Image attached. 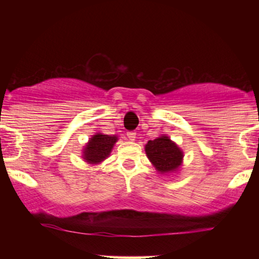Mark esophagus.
<instances>
[{
  "label": "esophagus",
  "instance_id": "obj_1",
  "mask_svg": "<svg viewBox=\"0 0 259 259\" xmlns=\"http://www.w3.org/2000/svg\"><path fill=\"white\" fill-rule=\"evenodd\" d=\"M126 136H127V139L130 140V141H134V140L136 139V133L135 132H130V133L126 134Z\"/></svg>",
  "mask_w": 259,
  "mask_h": 259
}]
</instances>
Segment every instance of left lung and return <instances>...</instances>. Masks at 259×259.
Returning a JSON list of instances; mask_svg holds the SVG:
<instances>
[{"label":"left lung","instance_id":"left-lung-1","mask_svg":"<svg viewBox=\"0 0 259 259\" xmlns=\"http://www.w3.org/2000/svg\"><path fill=\"white\" fill-rule=\"evenodd\" d=\"M145 152L154 169L162 175L178 173L183 165V150L164 134L159 138L150 140L145 145Z\"/></svg>","mask_w":259,"mask_h":259}]
</instances>
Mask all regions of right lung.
<instances>
[{
	"label": "right lung",
	"instance_id": "1",
	"mask_svg": "<svg viewBox=\"0 0 259 259\" xmlns=\"http://www.w3.org/2000/svg\"><path fill=\"white\" fill-rule=\"evenodd\" d=\"M117 141L118 136L105 135L102 133H96L89 139V141L86 142L84 148H82V159L88 164H100L106 158H108Z\"/></svg>",
	"mask_w": 259,
	"mask_h": 259
}]
</instances>
